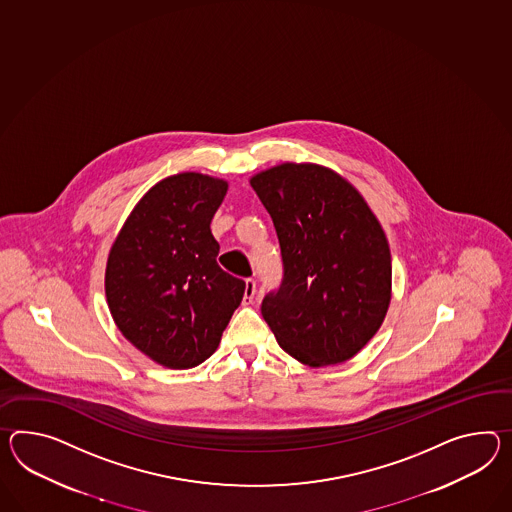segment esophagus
<instances>
[{
    "label": "esophagus",
    "mask_w": 512,
    "mask_h": 512,
    "mask_svg": "<svg viewBox=\"0 0 512 512\" xmlns=\"http://www.w3.org/2000/svg\"><path fill=\"white\" fill-rule=\"evenodd\" d=\"M255 292H257V283H255V279L248 277V279H246V288H244V303H246V305L253 301Z\"/></svg>",
    "instance_id": "esophagus-1"
}]
</instances>
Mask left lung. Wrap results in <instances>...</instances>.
Returning a JSON list of instances; mask_svg holds the SVG:
<instances>
[{
    "instance_id": "1",
    "label": "left lung",
    "mask_w": 512,
    "mask_h": 512,
    "mask_svg": "<svg viewBox=\"0 0 512 512\" xmlns=\"http://www.w3.org/2000/svg\"><path fill=\"white\" fill-rule=\"evenodd\" d=\"M250 185L283 257V283L262 300L266 324L301 364L349 361L379 331L392 298L383 227L361 192L320 164H277Z\"/></svg>"
}]
</instances>
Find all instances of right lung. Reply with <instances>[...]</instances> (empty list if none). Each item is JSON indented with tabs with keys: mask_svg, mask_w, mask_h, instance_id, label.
<instances>
[{
	"mask_svg": "<svg viewBox=\"0 0 512 512\" xmlns=\"http://www.w3.org/2000/svg\"><path fill=\"white\" fill-rule=\"evenodd\" d=\"M227 181L170 175L140 198L114 238L105 296L114 324L151 361L187 370L209 359L246 283L224 272L212 237Z\"/></svg>",
	"mask_w": 512,
	"mask_h": 512,
	"instance_id": "add662e5",
	"label": "right lung"
}]
</instances>
